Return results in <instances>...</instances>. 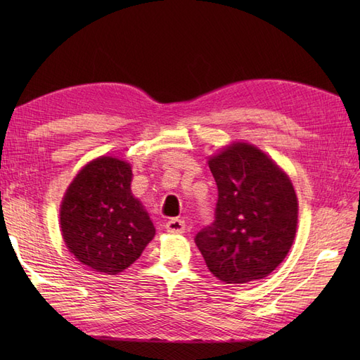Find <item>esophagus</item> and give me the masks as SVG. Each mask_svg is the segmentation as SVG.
Segmentation results:
<instances>
[{
  "label": "esophagus",
  "mask_w": 360,
  "mask_h": 360,
  "mask_svg": "<svg viewBox=\"0 0 360 360\" xmlns=\"http://www.w3.org/2000/svg\"><path fill=\"white\" fill-rule=\"evenodd\" d=\"M165 228L168 233H184V228H186V224H184L183 219H177V217H174V219H169L165 224Z\"/></svg>",
  "instance_id": "obj_1"
}]
</instances>
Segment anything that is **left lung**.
I'll return each mask as SVG.
<instances>
[{"label":"left lung","mask_w":360,"mask_h":360,"mask_svg":"<svg viewBox=\"0 0 360 360\" xmlns=\"http://www.w3.org/2000/svg\"><path fill=\"white\" fill-rule=\"evenodd\" d=\"M217 186L214 221L195 236L212 274L248 284L274 271L292 245L297 198L290 179L254 146L237 143L209 160Z\"/></svg>","instance_id":"8db88e82"}]
</instances>
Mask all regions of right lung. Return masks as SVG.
<instances>
[{
  "label": "right lung",
  "mask_w": 360,
  "mask_h": 360,
  "mask_svg": "<svg viewBox=\"0 0 360 360\" xmlns=\"http://www.w3.org/2000/svg\"><path fill=\"white\" fill-rule=\"evenodd\" d=\"M132 169L124 160L99 158L75 177L61 202V231L82 264L117 275L139 258L155 226L130 192Z\"/></svg>",
  "instance_id": "add662e5"
}]
</instances>
